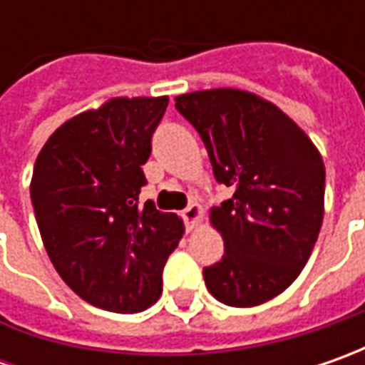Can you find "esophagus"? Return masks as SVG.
<instances>
[{
    "label": "esophagus",
    "mask_w": 365,
    "mask_h": 365,
    "mask_svg": "<svg viewBox=\"0 0 365 365\" xmlns=\"http://www.w3.org/2000/svg\"><path fill=\"white\" fill-rule=\"evenodd\" d=\"M201 217H203V207L197 203V201H192V203L182 211V219H185V225H187L189 232H192V230L201 223Z\"/></svg>",
    "instance_id": "34e87169"
}]
</instances>
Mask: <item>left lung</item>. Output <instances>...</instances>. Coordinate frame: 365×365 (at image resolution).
I'll list each match as a JSON object with an SVG mask.
<instances>
[{
	"label": "left lung",
	"mask_w": 365,
	"mask_h": 365,
	"mask_svg": "<svg viewBox=\"0 0 365 365\" xmlns=\"http://www.w3.org/2000/svg\"><path fill=\"white\" fill-rule=\"evenodd\" d=\"M213 175L233 197L209 211L225 254L205 268L209 292L256 307L287 290L315 247L325 213V164L311 138L268 99L244 89L178 95Z\"/></svg>",
	"instance_id": "8db88e82"
}]
</instances>
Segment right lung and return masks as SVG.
<instances>
[{
	"instance_id": "1",
	"label": "right lung",
	"mask_w": 365,
	"mask_h": 365,
	"mask_svg": "<svg viewBox=\"0 0 365 365\" xmlns=\"http://www.w3.org/2000/svg\"><path fill=\"white\" fill-rule=\"evenodd\" d=\"M168 97H113L66 120L42 146L30 197L56 272L83 301L140 313L160 299L162 268L185 225L140 205L142 164Z\"/></svg>"
}]
</instances>
